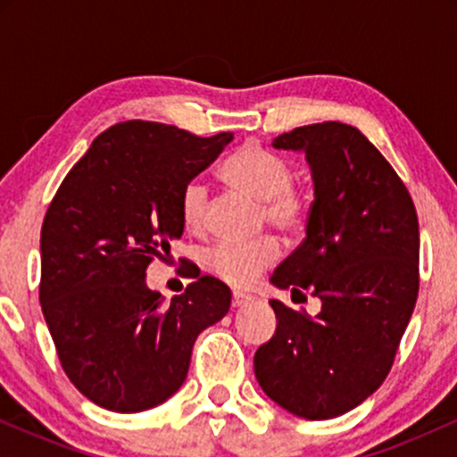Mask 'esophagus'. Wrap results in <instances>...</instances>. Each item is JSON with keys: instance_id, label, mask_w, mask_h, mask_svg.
Listing matches in <instances>:
<instances>
[{"instance_id": "34e87169", "label": "esophagus", "mask_w": 457, "mask_h": 457, "mask_svg": "<svg viewBox=\"0 0 457 457\" xmlns=\"http://www.w3.org/2000/svg\"><path fill=\"white\" fill-rule=\"evenodd\" d=\"M249 301H251V296L249 295H243V292H234V295H232V307L234 309L245 307Z\"/></svg>"}]
</instances>
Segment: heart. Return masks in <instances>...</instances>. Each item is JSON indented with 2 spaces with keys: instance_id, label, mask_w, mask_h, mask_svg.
<instances>
[{
  "instance_id": "obj_1",
  "label": "heart",
  "mask_w": 457,
  "mask_h": 457,
  "mask_svg": "<svg viewBox=\"0 0 457 457\" xmlns=\"http://www.w3.org/2000/svg\"><path fill=\"white\" fill-rule=\"evenodd\" d=\"M225 182L262 202V223L281 234H296L309 219V195L295 182V170L286 159L258 144H245L225 161ZM208 187L199 178L188 180L180 193V221L187 232L199 234L208 225ZM279 258V245L270 236L253 243H221L204 251V266L234 287L251 286Z\"/></svg>"
}]
</instances>
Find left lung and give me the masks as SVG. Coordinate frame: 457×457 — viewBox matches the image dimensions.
I'll return each instance as SVG.
<instances>
[{"mask_svg":"<svg viewBox=\"0 0 457 457\" xmlns=\"http://www.w3.org/2000/svg\"><path fill=\"white\" fill-rule=\"evenodd\" d=\"M303 150L313 176L307 238L270 281L322 301L318 316L270 301L277 330L253 356L266 395L296 417L333 419L385 382L419 295V221L380 150L342 122L272 141Z\"/></svg>","mask_w":457,"mask_h":457,"instance_id":"left-lung-1","label":"left lung"}]
</instances>
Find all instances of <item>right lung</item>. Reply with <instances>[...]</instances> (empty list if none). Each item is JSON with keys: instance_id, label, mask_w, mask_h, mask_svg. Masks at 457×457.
I'll use <instances>...</instances> for the list:
<instances>
[{"instance_id": "right-lung-1", "label": "right lung", "mask_w": 457, "mask_h": 457, "mask_svg": "<svg viewBox=\"0 0 457 457\" xmlns=\"http://www.w3.org/2000/svg\"><path fill=\"white\" fill-rule=\"evenodd\" d=\"M129 120L68 171L40 232V307L66 376L113 412L159 406L187 378L197 335L229 312V287L182 260L191 283L165 296L145 269L180 238V193L232 141Z\"/></svg>"}]
</instances>
